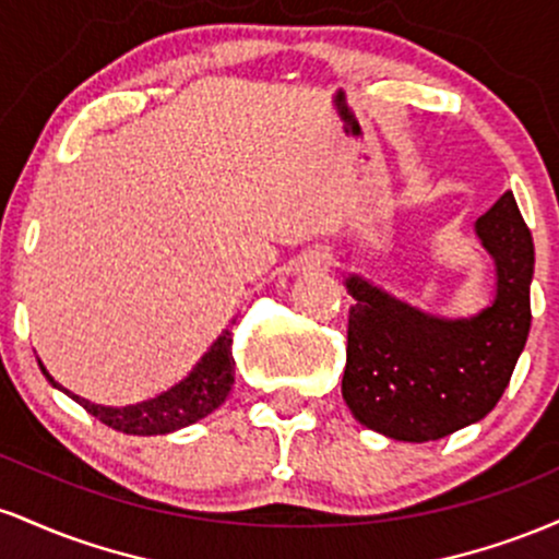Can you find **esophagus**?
Instances as JSON below:
<instances>
[{"mask_svg": "<svg viewBox=\"0 0 559 559\" xmlns=\"http://www.w3.org/2000/svg\"><path fill=\"white\" fill-rule=\"evenodd\" d=\"M325 262H329V258L323 252H318V249H312V252L301 254L297 267H301V271H316V267H323Z\"/></svg>", "mask_w": 559, "mask_h": 559, "instance_id": "34e87169", "label": "esophagus"}]
</instances>
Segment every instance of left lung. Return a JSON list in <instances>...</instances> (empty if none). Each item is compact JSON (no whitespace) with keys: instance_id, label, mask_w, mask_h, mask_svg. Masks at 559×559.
I'll return each mask as SVG.
<instances>
[{"instance_id":"1","label":"left lung","mask_w":559,"mask_h":559,"mask_svg":"<svg viewBox=\"0 0 559 559\" xmlns=\"http://www.w3.org/2000/svg\"><path fill=\"white\" fill-rule=\"evenodd\" d=\"M476 236L493 260V292L473 316H436L362 275L344 278L355 305L342 396L370 431L413 444L444 439L504 394L528 338L534 278V239L512 191L478 217Z\"/></svg>"}]
</instances>
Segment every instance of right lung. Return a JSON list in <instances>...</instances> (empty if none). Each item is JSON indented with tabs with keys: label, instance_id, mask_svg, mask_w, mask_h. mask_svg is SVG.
I'll list each match as a JSON object with an SVG mask.
<instances>
[{
	"label": "right lung",
	"instance_id": "1",
	"mask_svg": "<svg viewBox=\"0 0 559 559\" xmlns=\"http://www.w3.org/2000/svg\"><path fill=\"white\" fill-rule=\"evenodd\" d=\"M234 323L236 318H230L221 336L210 344V349L199 357V362L189 370V376L181 378L176 386L152 396V400L128 404V407H105V404H94L83 400L79 394H70L68 389H62L60 383L47 373V368H44L41 362L38 365H41L44 376H47V381L52 383L55 389H62L66 394L73 396L86 413H92L94 418L105 423V426L131 436H165L207 418L213 409H217L226 402L228 391L234 386L236 365L234 355H230V325Z\"/></svg>",
	"mask_w": 559,
	"mask_h": 559
}]
</instances>
